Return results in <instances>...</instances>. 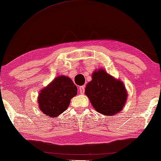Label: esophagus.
<instances>
[{
  "mask_svg": "<svg viewBox=\"0 0 161 161\" xmlns=\"http://www.w3.org/2000/svg\"><path fill=\"white\" fill-rule=\"evenodd\" d=\"M85 86H80V87H79V90H80V94L85 93Z\"/></svg>",
  "mask_w": 161,
  "mask_h": 161,
  "instance_id": "1",
  "label": "esophagus"
}]
</instances>
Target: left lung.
<instances>
[{
	"mask_svg": "<svg viewBox=\"0 0 161 161\" xmlns=\"http://www.w3.org/2000/svg\"><path fill=\"white\" fill-rule=\"evenodd\" d=\"M85 94L99 113L112 116L120 112L126 103L127 92L123 82L103 69L95 70L86 84Z\"/></svg>",
	"mask_w": 161,
	"mask_h": 161,
	"instance_id": "obj_1",
	"label": "left lung"
}]
</instances>
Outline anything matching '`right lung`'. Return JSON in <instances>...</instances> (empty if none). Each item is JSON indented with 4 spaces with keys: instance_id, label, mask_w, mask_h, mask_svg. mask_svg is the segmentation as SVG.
Segmentation results:
<instances>
[{
    "instance_id": "right-lung-1",
    "label": "right lung",
    "mask_w": 161,
    "mask_h": 161,
    "mask_svg": "<svg viewBox=\"0 0 161 161\" xmlns=\"http://www.w3.org/2000/svg\"><path fill=\"white\" fill-rule=\"evenodd\" d=\"M77 94V88L68 76H58L40 90L38 103L43 114L58 117L68 108L71 98Z\"/></svg>"
}]
</instances>
